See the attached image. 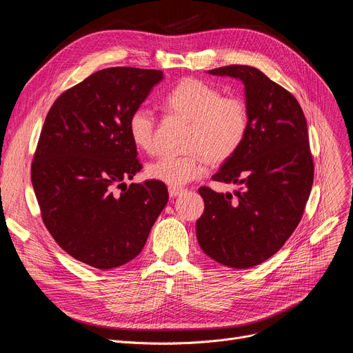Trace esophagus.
Listing matches in <instances>:
<instances>
[{
  "label": "esophagus",
  "instance_id": "1",
  "mask_svg": "<svg viewBox=\"0 0 353 353\" xmlns=\"http://www.w3.org/2000/svg\"><path fill=\"white\" fill-rule=\"evenodd\" d=\"M183 192H184V189H181V188H169V194H170V197H177V196H180Z\"/></svg>",
  "mask_w": 353,
  "mask_h": 353
}]
</instances>
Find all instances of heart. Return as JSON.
I'll list each match as a JSON object with an SVG mask.
<instances>
[{
	"label": "heart",
	"instance_id": "obj_1",
	"mask_svg": "<svg viewBox=\"0 0 353 353\" xmlns=\"http://www.w3.org/2000/svg\"><path fill=\"white\" fill-rule=\"evenodd\" d=\"M172 114L192 121L186 147L189 153L167 154L148 163V179L170 188H180L206 172L208 160L213 164L232 159L245 143L250 113L246 100L236 94L223 96L217 85L200 79H184L163 99ZM157 119L145 105L136 107L128 117V134L145 153L156 148Z\"/></svg>",
	"mask_w": 353,
	"mask_h": 353
}]
</instances>
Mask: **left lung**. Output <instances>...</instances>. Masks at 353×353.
<instances>
[{
    "label": "left lung",
    "instance_id": "1",
    "mask_svg": "<svg viewBox=\"0 0 353 353\" xmlns=\"http://www.w3.org/2000/svg\"><path fill=\"white\" fill-rule=\"evenodd\" d=\"M209 72L243 81L250 127L239 152L213 176L242 188L234 196L199 189L205 212L196 234L216 262L248 269L279 250L303 216L314 174L307 124L298 100L261 70L226 65Z\"/></svg>",
    "mask_w": 353,
    "mask_h": 353
}]
</instances>
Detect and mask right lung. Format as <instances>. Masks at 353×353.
<instances>
[{
    "label": "right lung",
    "mask_w": 353,
    "mask_h": 353,
    "mask_svg": "<svg viewBox=\"0 0 353 353\" xmlns=\"http://www.w3.org/2000/svg\"><path fill=\"white\" fill-rule=\"evenodd\" d=\"M161 79L160 70L96 71L54 101L41 128L31 164L41 219L63 250L91 268L134 259L169 200L161 181L124 183L141 170L128 117Z\"/></svg>",
    "instance_id": "right-lung-1"
}]
</instances>
